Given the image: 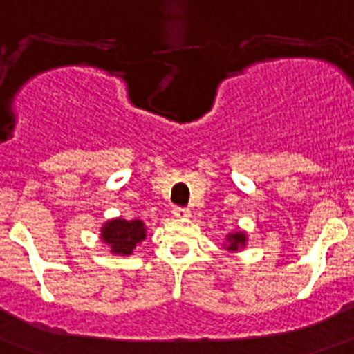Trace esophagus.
Masks as SVG:
<instances>
[{"instance_id": "1", "label": "esophagus", "mask_w": 354, "mask_h": 354, "mask_svg": "<svg viewBox=\"0 0 354 354\" xmlns=\"http://www.w3.org/2000/svg\"><path fill=\"white\" fill-rule=\"evenodd\" d=\"M172 215H174V218H189V216H191V213H189V209L176 207V209L172 211Z\"/></svg>"}]
</instances>
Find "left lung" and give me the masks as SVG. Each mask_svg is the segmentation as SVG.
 Masks as SVG:
<instances>
[{"mask_svg": "<svg viewBox=\"0 0 354 354\" xmlns=\"http://www.w3.org/2000/svg\"><path fill=\"white\" fill-rule=\"evenodd\" d=\"M246 246H248V233L242 232V230L230 232L226 235V239H224V242H222V248H224L227 253L242 252Z\"/></svg>", "mask_w": 354, "mask_h": 354, "instance_id": "1", "label": "left lung"}]
</instances>
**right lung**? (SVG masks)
<instances>
[{
  "label": "right lung",
  "instance_id": "right-lung-1",
  "mask_svg": "<svg viewBox=\"0 0 354 354\" xmlns=\"http://www.w3.org/2000/svg\"><path fill=\"white\" fill-rule=\"evenodd\" d=\"M101 241L110 248V253L121 255V257H130L133 255V250L147 239V226L139 218H110L101 226Z\"/></svg>",
  "mask_w": 354,
  "mask_h": 354
}]
</instances>
